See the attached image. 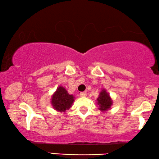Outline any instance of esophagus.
<instances>
[{
    "label": "esophagus",
    "mask_w": 159,
    "mask_h": 159,
    "mask_svg": "<svg viewBox=\"0 0 159 159\" xmlns=\"http://www.w3.org/2000/svg\"><path fill=\"white\" fill-rule=\"evenodd\" d=\"M80 97H86L87 96V93L86 92H81L80 93Z\"/></svg>",
    "instance_id": "esophagus-1"
}]
</instances>
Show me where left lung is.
Here are the masks:
<instances>
[{
  "instance_id": "obj_1",
  "label": "left lung",
  "mask_w": 159,
  "mask_h": 159,
  "mask_svg": "<svg viewBox=\"0 0 159 159\" xmlns=\"http://www.w3.org/2000/svg\"><path fill=\"white\" fill-rule=\"evenodd\" d=\"M98 104L99 105V109L102 111H106L109 109L111 108L113 104V101L109 96V93L107 92L106 90L103 89L99 93L98 98L97 99Z\"/></svg>"
}]
</instances>
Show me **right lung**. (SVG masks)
<instances>
[{
  "instance_id": "right-lung-1",
  "label": "right lung",
  "mask_w": 159,
  "mask_h": 159,
  "mask_svg": "<svg viewBox=\"0 0 159 159\" xmlns=\"http://www.w3.org/2000/svg\"><path fill=\"white\" fill-rule=\"evenodd\" d=\"M74 101V95H69L62 86H59L52 96L51 104L56 111L65 112L66 110L69 109L70 107H71Z\"/></svg>"
}]
</instances>
